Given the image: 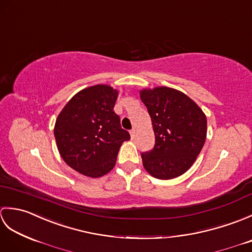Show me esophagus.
Here are the masks:
<instances>
[{"label": "esophagus", "mask_w": 252, "mask_h": 252, "mask_svg": "<svg viewBox=\"0 0 252 252\" xmlns=\"http://www.w3.org/2000/svg\"><path fill=\"white\" fill-rule=\"evenodd\" d=\"M135 133H136L135 129H132V130L130 131V134H131V136H132V137H134V135H135Z\"/></svg>", "instance_id": "esophagus-1"}]
</instances>
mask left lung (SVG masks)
Segmentation results:
<instances>
[{
    "label": "left lung",
    "mask_w": 252,
    "mask_h": 252,
    "mask_svg": "<svg viewBox=\"0 0 252 252\" xmlns=\"http://www.w3.org/2000/svg\"><path fill=\"white\" fill-rule=\"evenodd\" d=\"M155 133V146L142 153L143 165L154 178L171 180L185 173L200 154L207 136V118L194 100L178 90L144 89Z\"/></svg>",
    "instance_id": "obj_1"
}]
</instances>
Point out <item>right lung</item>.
<instances>
[{
	"label": "right lung",
	"mask_w": 252,
	"mask_h": 252,
	"mask_svg": "<svg viewBox=\"0 0 252 252\" xmlns=\"http://www.w3.org/2000/svg\"><path fill=\"white\" fill-rule=\"evenodd\" d=\"M118 91L97 84L80 91L58 115L54 135L58 152L69 167L99 178L115 167L121 144L130 140L114 111Z\"/></svg>",
	"instance_id": "right-lung-1"
}]
</instances>
